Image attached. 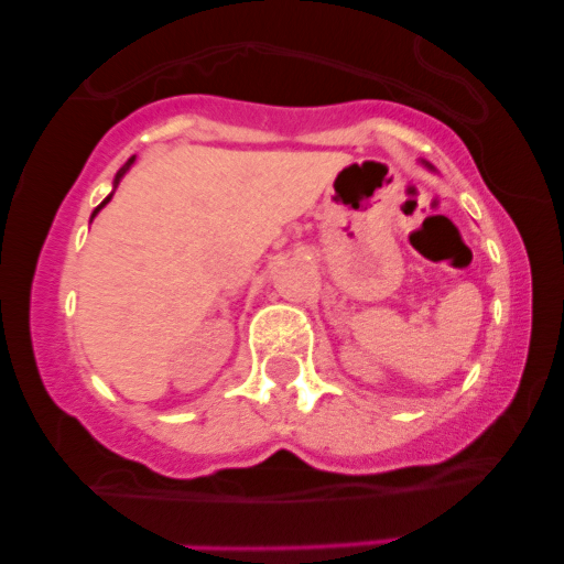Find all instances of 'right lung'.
<instances>
[{"mask_svg":"<svg viewBox=\"0 0 564 564\" xmlns=\"http://www.w3.org/2000/svg\"><path fill=\"white\" fill-rule=\"evenodd\" d=\"M133 161H135V158H130V161H128V163H124V166H122V169H119V172H117V180H113V187H117V182H119V180H122V174H124V172H128V169H130V163H133ZM111 196H113V193H111ZM111 196H108V198H106V202H104V204H100V207H95L93 218H95V215H98V213H100V209H104V207H106V204H108V202H111Z\"/></svg>","mask_w":564,"mask_h":564,"instance_id":"add662e5","label":"right lung"}]
</instances>
